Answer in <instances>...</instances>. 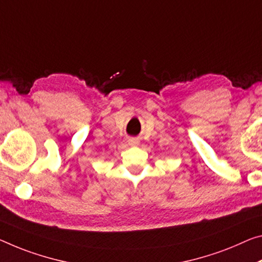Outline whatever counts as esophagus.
Segmentation results:
<instances>
[{
    "mask_svg": "<svg viewBox=\"0 0 262 262\" xmlns=\"http://www.w3.org/2000/svg\"><path fill=\"white\" fill-rule=\"evenodd\" d=\"M128 144H129V146H132V147H136V146H139V144H140V141L138 139H129V140H128Z\"/></svg>",
    "mask_w": 262,
    "mask_h": 262,
    "instance_id": "obj_1",
    "label": "esophagus"
}]
</instances>
